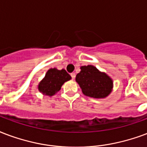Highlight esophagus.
<instances>
[{
    "label": "esophagus",
    "mask_w": 147,
    "mask_h": 147,
    "mask_svg": "<svg viewBox=\"0 0 147 147\" xmlns=\"http://www.w3.org/2000/svg\"><path fill=\"white\" fill-rule=\"evenodd\" d=\"M71 78H72V79H75V78H76V73H71Z\"/></svg>",
    "instance_id": "esophagus-1"
}]
</instances>
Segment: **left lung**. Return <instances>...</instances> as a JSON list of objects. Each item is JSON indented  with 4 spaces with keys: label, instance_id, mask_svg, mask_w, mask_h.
Returning a JSON list of instances; mask_svg holds the SVG:
<instances>
[{
    "label": "left lung",
    "instance_id": "obj_1",
    "mask_svg": "<svg viewBox=\"0 0 147 147\" xmlns=\"http://www.w3.org/2000/svg\"><path fill=\"white\" fill-rule=\"evenodd\" d=\"M80 69V72L76 75V81L85 96L104 98L112 92L113 81L107 74L92 65L81 66Z\"/></svg>",
    "mask_w": 147,
    "mask_h": 147
}]
</instances>
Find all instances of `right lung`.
<instances>
[{
  "instance_id": "1",
  "label": "right lung",
  "mask_w": 147,
  "mask_h": 147,
  "mask_svg": "<svg viewBox=\"0 0 147 147\" xmlns=\"http://www.w3.org/2000/svg\"><path fill=\"white\" fill-rule=\"evenodd\" d=\"M71 78V76L65 69H50L38 83V89L45 96H52L61 89V86L65 82L69 81Z\"/></svg>"
}]
</instances>
